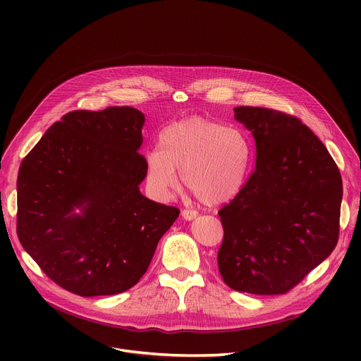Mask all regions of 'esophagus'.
Instances as JSON below:
<instances>
[{
    "instance_id": "obj_1",
    "label": "esophagus",
    "mask_w": 361,
    "mask_h": 361,
    "mask_svg": "<svg viewBox=\"0 0 361 361\" xmlns=\"http://www.w3.org/2000/svg\"><path fill=\"white\" fill-rule=\"evenodd\" d=\"M181 216H183V219H184V220H194V219L198 216V213H197L195 210L184 209V210L181 212Z\"/></svg>"
}]
</instances>
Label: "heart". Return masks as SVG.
<instances>
[{
    "label": "heart",
    "instance_id": "b5f03b06",
    "mask_svg": "<svg viewBox=\"0 0 361 361\" xmlns=\"http://www.w3.org/2000/svg\"><path fill=\"white\" fill-rule=\"evenodd\" d=\"M250 157V144L241 131L191 118L160 133L159 149L145 159V181L154 197L167 200L178 188L176 171H180L200 202L217 205L241 190Z\"/></svg>",
    "mask_w": 361,
    "mask_h": 361
}]
</instances>
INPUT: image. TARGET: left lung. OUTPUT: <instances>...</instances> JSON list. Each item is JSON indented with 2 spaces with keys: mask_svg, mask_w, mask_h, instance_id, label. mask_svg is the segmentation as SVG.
I'll list each match as a JSON object with an SVG mask.
<instances>
[{
  "mask_svg": "<svg viewBox=\"0 0 361 361\" xmlns=\"http://www.w3.org/2000/svg\"><path fill=\"white\" fill-rule=\"evenodd\" d=\"M255 141V169L219 212V271L241 293L286 294L331 254L343 183L319 137L295 116L235 107Z\"/></svg>",
  "mask_w": 361,
  "mask_h": 361,
  "instance_id": "1",
  "label": "left lung"
}]
</instances>
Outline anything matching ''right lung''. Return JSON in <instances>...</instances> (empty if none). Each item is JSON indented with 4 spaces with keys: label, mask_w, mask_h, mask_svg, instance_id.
<instances>
[{
    "label": "right lung",
    "mask_w": 361,
    "mask_h": 361,
    "mask_svg": "<svg viewBox=\"0 0 361 361\" xmlns=\"http://www.w3.org/2000/svg\"><path fill=\"white\" fill-rule=\"evenodd\" d=\"M144 123L133 107L67 113L20 166V243L70 293L113 295L135 286L180 214L140 192ZM74 207L82 216L72 214Z\"/></svg>",
    "instance_id": "obj_1"
}]
</instances>
